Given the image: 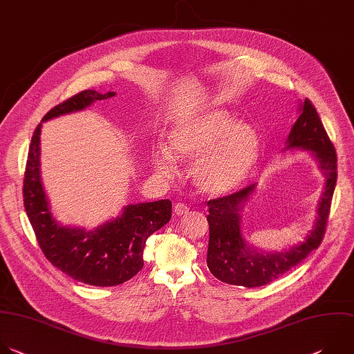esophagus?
Listing matches in <instances>:
<instances>
[{
    "label": "esophagus",
    "instance_id": "1",
    "mask_svg": "<svg viewBox=\"0 0 354 354\" xmlns=\"http://www.w3.org/2000/svg\"><path fill=\"white\" fill-rule=\"evenodd\" d=\"M189 209H190V207L185 203H176L175 207H174V211H175L176 215H185V214L189 212Z\"/></svg>",
    "mask_w": 354,
    "mask_h": 354
}]
</instances>
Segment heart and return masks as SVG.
Here are the masks:
<instances>
[{
	"instance_id": "b5f03b06",
	"label": "heart",
	"mask_w": 354,
	"mask_h": 354,
	"mask_svg": "<svg viewBox=\"0 0 354 354\" xmlns=\"http://www.w3.org/2000/svg\"><path fill=\"white\" fill-rule=\"evenodd\" d=\"M260 153V139L249 125H234L221 108H208L179 121L171 131V150L161 147L154 156L156 168L169 175L178 161L196 160L194 179L211 194L236 187L252 171Z\"/></svg>"
}]
</instances>
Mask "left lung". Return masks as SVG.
Instances as JSON below:
<instances>
[{
    "label": "left lung",
    "instance_id": "left-lung-1",
    "mask_svg": "<svg viewBox=\"0 0 354 354\" xmlns=\"http://www.w3.org/2000/svg\"><path fill=\"white\" fill-rule=\"evenodd\" d=\"M288 147L314 151L319 168L324 169L326 175L315 227L311 230L306 242L288 252L275 254L257 253L252 250L242 238L239 215L254 185L208 200L207 205L209 214L207 215V221L209 225V242L207 266L211 274L225 283L245 288L267 285L301 263L324 239L336 185L337 157L321 118L308 98H306L300 106V115L288 138Z\"/></svg>",
    "mask_w": 354,
    "mask_h": 354
}]
</instances>
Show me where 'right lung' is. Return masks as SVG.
Returning <instances> with one entry per match:
<instances>
[{
    "label": "right lung",
    "instance_id": "right-lung-1",
    "mask_svg": "<svg viewBox=\"0 0 354 354\" xmlns=\"http://www.w3.org/2000/svg\"><path fill=\"white\" fill-rule=\"evenodd\" d=\"M83 90L51 108L43 121L80 111L93 101L113 97ZM40 132H33L24 178V204L46 259L77 282L116 286L132 279L143 268L146 241L171 219V200L128 205L122 215L95 230L59 226L53 218L40 179Z\"/></svg>",
    "mask_w": 354,
    "mask_h": 354
}]
</instances>
